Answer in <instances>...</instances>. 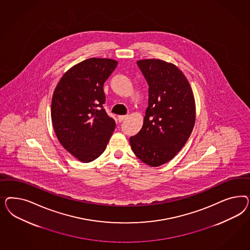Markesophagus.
Segmentation results:
<instances>
[{"label":"esophagus","instance_id":"34e87169","mask_svg":"<svg viewBox=\"0 0 250 250\" xmlns=\"http://www.w3.org/2000/svg\"><path fill=\"white\" fill-rule=\"evenodd\" d=\"M126 117H127V115H118V121L122 122L124 121L125 119H126Z\"/></svg>","mask_w":250,"mask_h":250}]
</instances>
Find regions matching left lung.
Masks as SVG:
<instances>
[{"mask_svg":"<svg viewBox=\"0 0 250 250\" xmlns=\"http://www.w3.org/2000/svg\"><path fill=\"white\" fill-rule=\"evenodd\" d=\"M148 83V107L143 125L130 146L150 167L163 165L186 144L194 127L196 106L187 78L176 65L157 59L137 61Z\"/></svg>","mask_w":250,"mask_h":250,"instance_id":"8db88e82","label":"left lung"}]
</instances>
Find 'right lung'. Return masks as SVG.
Wrapping results in <instances>:
<instances>
[{
  "instance_id": "add662e5",
  "label": "right lung",
  "mask_w": 250,
  "mask_h": 250,
  "mask_svg": "<svg viewBox=\"0 0 250 250\" xmlns=\"http://www.w3.org/2000/svg\"><path fill=\"white\" fill-rule=\"evenodd\" d=\"M118 62L91 58L68 69L54 91L51 119L63 147L84 163L93 161L105 150L115 122L103 104L104 84Z\"/></svg>"
}]
</instances>
